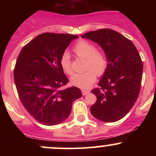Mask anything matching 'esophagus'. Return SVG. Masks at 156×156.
Wrapping results in <instances>:
<instances>
[{
	"mask_svg": "<svg viewBox=\"0 0 156 156\" xmlns=\"http://www.w3.org/2000/svg\"><path fill=\"white\" fill-rule=\"evenodd\" d=\"M81 92H82V94H83V95H87V94H88L90 92L89 90H86V89H82Z\"/></svg>",
	"mask_w": 156,
	"mask_h": 156,
	"instance_id": "obj_1",
	"label": "esophagus"
}]
</instances>
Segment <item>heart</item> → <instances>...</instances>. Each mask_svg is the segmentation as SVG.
<instances>
[{
    "label": "heart",
    "mask_w": 156,
    "mask_h": 156,
    "mask_svg": "<svg viewBox=\"0 0 156 156\" xmlns=\"http://www.w3.org/2000/svg\"><path fill=\"white\" fill-rule=\"evenodd\" d=\"M75 53L78 57L87 59V69L89 70L83 73H76L71 77L73 85L80 89H88L96 80V75L101 76L107 67V60L101 52L96 51L94 44L86 40H80L73 48ZM60 65L65 73L71 75L73 68L69 53L64 52L60 58Z\"/></svg>",
    "instance_id": "1"
}]
</instances>
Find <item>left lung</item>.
Masks as SVG:
<instances>
[{"label":"left lung","instance_id":"8db88e82","mask_svg":"<svg viewBox=\"0 0 156 156\" xmlns=\"http://www.w3.org/2000/svg\"><path fill=\"white\" fill-rule=\"evenodd\" d=\"M96 42L106 56V69L98 88L92 90L97 101L93 117L105 122L119 120L129 112L139 97L143 64L133 42L112 29L89 31L81 36Z\"/></svg>","mask_w":156,"mask_h":156}]
</instances>
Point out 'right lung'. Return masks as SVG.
<instances>
[{
    "instance_id": "right-lung-1",
    "label": "right lung",
    "mask_w": 156,
    "mask_h": 156,
    "mask_svg": "<svg viewBox=\"0 0 156 156\" xmlns=\"http://www.w3.org/2000/svg\"><path fill=\"white\" fill-rule=\"evenodd\" d=\"M78 36L44 33L26 44L17 57L14 78L20 101L41 124L55 125L67 119L73 102L82 96L76 87L62 89L68 78L60 58Z\"/></svg>"
}]
</instances>
